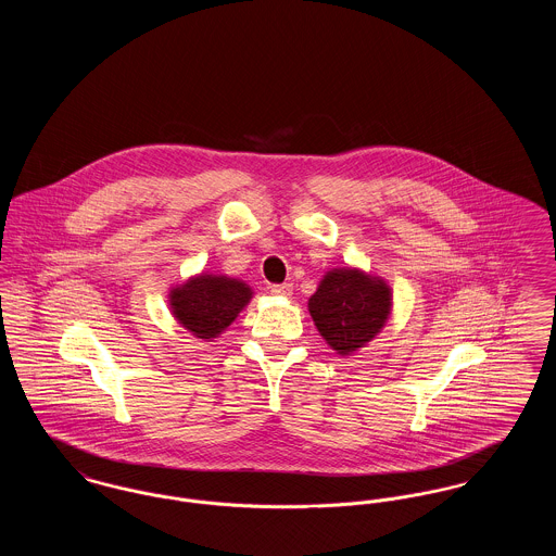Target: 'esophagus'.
I'll return each mask as SVG.
<instances>
[{
	"label": "esophagus",
	"mask_w": 556,
	"mask_h": 556,
	"mask_svg": "<svg viewBox=\"0 0 556 556\" xmlns=\"http://www.w3.org/2000/svg\"><path fill=\"white\" fill-rule=\"evenodd\" d=\"M270 291H273L275 295H291L293 286H291V283H275V286H270Z\"/></svg>",
	"instance_id": "obj_1"
}]
</instances>
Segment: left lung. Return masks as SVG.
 Masks as SVG:
<instances>
[{"mask_svg":"<svg viewBox=\"0 0 556 556\" xmlns=\"http://www.w3.org/2000/svg\"><path fill=\"white\" fill-rule=\"evenodd\" d=\"M392 293L381 279L361 270L336 268L325 275L308 311L325 342L338 354H352L370 342L390 315Z\"/></svg>","mask_w":556,"mask_h":556,"instance_id":"left-lung-1","label":"left lung"}]
</instances>
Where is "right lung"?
<instances>
[{"instance_id":"right-lung-1","label":"right lung","mask_w":556,"mask_h":556,"mask_svg":"<svg viewBox=\"0 0 556 556\" xmlns=\"http://www.w3.org/2000/svg\"><path fill=\"white\" fill-rule=\"evenodd\" d=\"M250 298L252 290L238 279L200 275L170 291V306L173 315L195 338L211 340L236 320Z\"/></svg>"}]
</instances>
